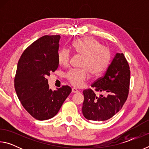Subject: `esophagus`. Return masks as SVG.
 <instances>
[{"instance_id": "esophagus-1", "label": "esophagus", "mask_w": 149, "mask_h": 149, "mask_svg": "<svg viewBox=\"0 0 149 149\" xmlns=\"http://www.w3.org/2000/svg\"><path fill=\"white\" fill-rule=\"evenodd\" d=\"M72 92L74 93H78V92H79V91H78V90L76 89V88L74 87V88H72Z\"/></svg>"}]
</instances>
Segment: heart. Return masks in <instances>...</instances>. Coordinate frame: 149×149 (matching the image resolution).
I'll return each instance as SVG.
<instances>
[{
    "label": "heart",
    "instance_id": "obj_1",
    "mask_svg": "<svg viewBox=\"0 0 149 149\" xmlns=\"http://www.w3.org/2000/svg\"><path fill=\"white\" fill-rule=\"evenodd\" d=\"M76 53L83 56L80 69H72L65 74L68 81L75 87H81L89 76L90 72L93 75H99L107 69L111 59L110 50L107 47L93 37H86L77 39L72 44ZM70 52L62 49L58 54V60L60 65L66 66L69 64Z\"/></svg>",
    "mask_w": 149,
    "mask_h": 149
}]
</instances>
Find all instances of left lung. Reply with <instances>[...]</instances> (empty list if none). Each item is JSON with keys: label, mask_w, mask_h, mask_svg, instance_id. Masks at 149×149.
Wrapping results in <instances>:
<instances>
[{"label": "left lung", "mask_w": 149, "mask_h": 149, "mask_svg": "<svg viewBox=\"0 0 149 149\" xmlns=\"http://www.w3.org/2000/svg\"><path fill=\"white\" fill-rule=\"evenodd\" d=\"M130 83V70L123 53H116L104 75L91 85L96 91L107 96L96 95L92 89L83 93L82 112L86 119L98 122L109 120L122 109L127 99Z\"/></svg>", "instance_id": "left-lung-1"}]
</instances>
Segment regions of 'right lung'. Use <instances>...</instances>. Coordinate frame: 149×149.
I'll use <instances>...</instances> for the list:
<instances>
[{
  "label": "right lung",
  "instance_id": "obj_1",
  "mask_svg": "<svg viewBox=\"0 0 149 149\" xmlns=\"http://www.w3.org/2000/svg\"><path fill=\"white\" fill-rule=\"evenodd\" d=\"M60 35H45L33 42L22 53L17 63L14 87L22 106L38 120L54 117L72 92L64 85L52 91L47 76L58 67Z\"/></svg>",
  "mask_w": 149,
  "mask_h": 149
}]
</instances>
